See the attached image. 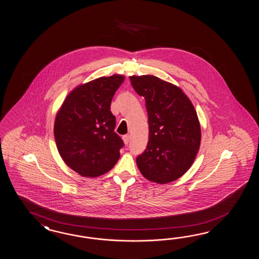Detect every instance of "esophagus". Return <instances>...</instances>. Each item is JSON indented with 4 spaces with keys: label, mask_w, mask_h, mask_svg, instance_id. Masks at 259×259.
Listing matches in <instances>:
<instances>
[{
    "label": "esophagus",
    "mask_w": 259,
    "mask_h": 259,
    "mask_svg": "<svg viewBox=\"0 0 259 259\" xmlns=\"http://www.w3.org/2000/svg\"><path fill=\"white\" fill-rule=\"evenodd\" d=\"M129 139H130V137H129V135H125V136H123L122 137V140H123V142L125 145L129 143Z\"/></svg>",
    "instance_id": "esophagus-1"
}]
</instances>
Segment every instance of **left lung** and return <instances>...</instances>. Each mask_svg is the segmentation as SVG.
I'll return each instance as SVG.
<instances>
[{
  "instance_id": "8db88e82",
  "label": "left lung",
  "mask_w": 259,
  "mask_h": 259,
  "mask_svg": "<svg viewBox=\"0 0 259 259\" xmlns=\"http://www.w3.org/2000/svg\"><path fill=\"white\" fill-rule=\"evenodd\" d=\"M145 98L149 142L137 164L145 179L166 184L192 165L201 145V125L193 104L181 88L153 75L130 76Z\"/></svg>"
}]
</instances>
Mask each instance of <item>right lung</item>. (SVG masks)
<instances>
[{
	"mask_svg": "<svg viewBox=\"0 0 259 259\" xmlns=\"http://www.w3.org/2000/svg\"><path fill=\"white\" fill-rule=\"evenodd\" d=\"M124 80L121 74L81 83L66 97L55 119L54 136L64 162L81 177L97 178L109 172L123 146L114 132L110 103Z\"/></svg>",
	"mask_w": 259,
	"mask_h": 259,
	"instance_id": "right-lung-1",
	"label": "right lung"
}]
</instances>
